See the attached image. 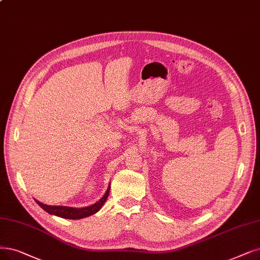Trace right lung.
Wrapping results in <instances>:
<instances>
[{"instance_id":"obj_1","label":"right lung","mask_w":260,"mask_h":260,"mask_svg":"<svg viewBox=\"0 0 260 260\" xmlns=\"http://www.w3.org/2000/svg\"><path fill=\"white\" fill-rule=\"evenodd\" d=\"M110 184L108 186V189L101 199L90 206L87 207H82V208H76V207H67V206H50L46 205L44 203H40L39 201L35 200L36 203L43 208L45 211H47L50 214H53L59 217H63V219H70V220H80L83 219V217H87L89 215L95 214L98 212L103 204L106 203L109 193H110Z\"/></svg>"}]
</instances>
